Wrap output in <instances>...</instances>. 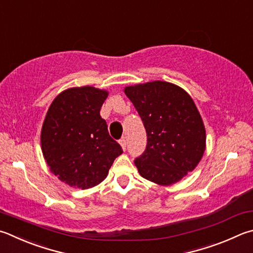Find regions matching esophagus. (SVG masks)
Segmentation results:
<instances>
[{"instance_id": "esophagus-1", "label": "esophagus", "mask_w": 253, "mask_h": 253, "mask_svg": "<svg viewBox=\"0 0 253 253\" xmlns=\"http://www.w3.org/2000/svg\"><path fill=\"white\" fill-rule=\"evenodd\" d=\"M119 145L122 146L123 150H126V145H127V142H126V139H125V138H123V139L119 140Z\"/></svg>"}]
</instances>
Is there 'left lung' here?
Listing matches in <instances>:
<instances>
[{"instance_id": "8db88e82", "label": "left lung", "mask_w": 253, "mask_h": 253, "mask_svg": "<svg viewBox=\"0 0 253 253\" xmlns=\"http://www.w3.org/2000/svg\"><path fill=\"white\" fill-rule=\"evenodd\" d=\"M147 132L145 153L135 160L142 178L170 186L198 166L206 128L194 99L172 83L154 81L124 88Z\"/></svg>"}]
</instances>
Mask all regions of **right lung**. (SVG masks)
Wrapping results in <instances>:
<instances>
[{
    "label": "right lung",
    "mask_w": 253,
    "mask_h": 253,
    "mask_svg": "<svg viewBox=\"0 0 253 253\" xmlns=\"http://www.w3.org/2000/svg\"><path fill=\"white\" fill-rule=\"evenodd\" d=\"M108 91L72 87L50 104L41 131V148L49 170L73 188L88 189L107 177L122 147L100 117Z\"/></svg>",
    "instance_id": "right-lung-1"
}]
</instances>
